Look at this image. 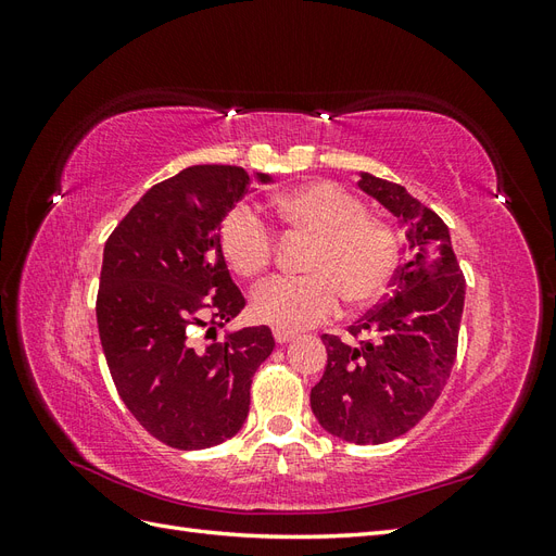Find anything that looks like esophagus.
<instances>
[{
	"mask_svg": "<svg viewBox=\"0 0 556 556\" xmlns=\"http://www.w3.org/2000/svg\"><path fill=\"white\" fill-rule=\"evenodd\" d=\"M274 339H276V343H288V341H292L294 339V333L292 331H285V329H274Z\"/></svg>",
	"mask_w": 556,
	"mask_h": 556,
	"instance_id": "esophagus-1",
	"label": "esophagus"
}]
</instances>
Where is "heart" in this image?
<instances>
[{"label": "heart", "mask_w": 556, "mask_h": 556, "mask_svg": "<svg viewBox=\"0 0 556 556\" xmlns=\"http://www.w3.org/2000/svg\"><path fill=\"white\" fill-rule=\"evenodd\" d=\"M290 229L313 239L306 276H276L252 292L257 323L285 331L311 329L339 315L343 299L355 308L380 301L396 276L394 229L368 215L364 201L329 180L296 185L276 197ZM217 243L233 274L255 278L274 262L276 233L257 211L233 206L217 227Z\"/></svg>", "instance_id": "heart-1"}]
</instances>
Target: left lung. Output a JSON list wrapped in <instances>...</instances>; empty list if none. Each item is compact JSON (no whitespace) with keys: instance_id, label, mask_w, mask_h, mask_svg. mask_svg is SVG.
Wrapping results in <instances>:
<instances>
[{"instance_id":"obj_1","label":"left lung","mask_w":556,"mask_h":556,"mask_svg":"<svg viewBox=\"0 0 556 556\" xmlns=\"http://www.w3.org/2000/svg\"><path fill=\"white\" fill-rule=\"evenodd\" d=\"M406 225L408 260L390 294L350 333L357 345L323 333L327 368L311 390V408L329 433L357 445H380L410 431L439 401L457 359L466 280L447 225L396 182L359 176Z\"/></svg>"}]
</instances>
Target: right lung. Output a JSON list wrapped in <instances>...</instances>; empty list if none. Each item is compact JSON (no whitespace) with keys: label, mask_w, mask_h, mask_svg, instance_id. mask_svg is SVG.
Masks as SVG:
<instances>
[{"label":"right lung","mask_w":556,"mask_h":556,"mask_svg":"<svg viewBox=\"0 0 556 556\" xmlns=\"http://www.w3.org/2000/svg\"><path fill=\"white\" fill-rule=\"evenodd\" d=\"M250 182L243 166H188L153 185L104 248L97 327L111 378L137 422L176 450L220 445L243 427L252 376L276 345L264 325L225 343L215 333L245 306L217 227ZM199 328L214 336L206 349Z\"/></svg>","instance_id":"obj_1"}]
</instances>
